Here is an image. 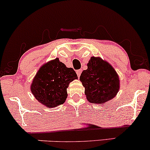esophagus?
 <instances>
[{"mask_svg": "<svg viewBox=\"0 0 150 150\" xmlns=\"http://www.w3.org/2000/svg\"><path fill=\"white\" fill-rule=\"evenodd\" d=\"M81 72H82V70H81V69H79V70H77V71H76V74H77V76H78L79 78L80 77Z\"/></svg>", "mask_w": 150, "mask_h": 150, "instance_id": "1", "label": "esophagus"}]
</instances>
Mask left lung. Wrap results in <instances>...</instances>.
<instances>
[{"instance_id":"obj_1","label":"left lung","mask_w":150,"mask_h":150,"mask_svg":"<svg viewBox=\"0 0 150 150\" xmlns=\"http://www.w3.org/2000/svg\"><path fill=\"white\" fill-rule=\"evenodd\" d=\"M87 65L88 69L81 73L80 81L88 101L103 104L113 99L119 91L120 80L111 64L101 58L93 56Z\"/></svg>"}]
</instances>
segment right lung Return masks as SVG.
<instances>
[{
  "instance_id": "right-lung-1",
  "label": "right lung",
  "mask_w": 150,
  "mask_h": 150,
  "mask_svg": "<svg viewBox=\"0 0 150 150\" xmlns=\"http://www.w3.org/2000/svg\"><path fill=\"white\" fill-rule=\"evenodd\" d=\"M75 79L78 76L74 70L55 58L40 68L33 79L30 90L39 102L53 108L64 103L67 97V88Z\"/></svg>"
}]
</instances>
